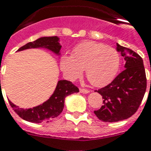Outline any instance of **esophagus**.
Here are the masks:
<instances>
[{
	"label": "esophagus",
	"mask_w": 151,
	"mask_h": 151,
	"mask_svg": "<svg viewBox=\"0 0 151 151\" xmlns=\"http://www.w3.org/2000/svg\"><path fill=\"white\" fill-rule=\"evenodd\" d=\"M79 91L82 93H90V90H86V89H83V88H81V89H79Z\"/></svg>",
	"instance_id": "34e87169"
}]
</instances>
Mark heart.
<instances>
[{"instance_id":"1","label":"heart","mask_w":151,"mask_h":151,"mask_svg":"<svg viewBox=\"0 0 151 151\" xmlns=\"http://www.w3.org/2000/svg\"><path fill=\"white\" fill-rule=\"evenodd\" d=\"M60 67L68 79L86 75L93 86L102 87L114 79L120 67V55L114 47L95 41H85L73 48L72 55L65 54Z\"/></svg>"}]
</instances>
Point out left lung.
<instances>
[{
  "instance_id": "left-lung-1",
  "label": "left lung",
  "mask_w": 151,
  "mask_h": 151,
  "mask_svg": "<svg viewBox=\"0 0 151 151\" xmlns=\"http://www.w3.org/2000/svg\"><path fill=\"white\" fill-rule=\"evenodd\" d=\"M125 64V70L111 83L96 92L104 99V105L94 114L100 120L114 122L129 119L140 105L147 89V79L143 59L129 48L116 43Z\"/></svg>"
}]
</instances>
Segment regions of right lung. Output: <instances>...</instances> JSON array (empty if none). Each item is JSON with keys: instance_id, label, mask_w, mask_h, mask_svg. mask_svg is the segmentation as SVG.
Masks as SVG:
<instances>
[{"instance_id": "1", "label": "right lung", "mask_w": 151, "mask_h": 151, "mask_svg": "<svg viewBox=\"0 0 151 151\" xmlns=\"http://www.w3.org/2000/svg\"><path fill=\"white\" fill-rule=\"evenodd\" d=\"M32 48H43L50 50L57 56L61 55L60 50L61 45L59 37H40L35 41L26 43V45L19 48L17 51H22ZM78 92L79 89L70 81L59 80L52 95L42 104L33 107L32 108L24 109L19 108V106L14 104L11 101H9V103L19 117L26 121L33 123L49 122L62 112L66 96Z\"/></svg>"}]
</instances>
